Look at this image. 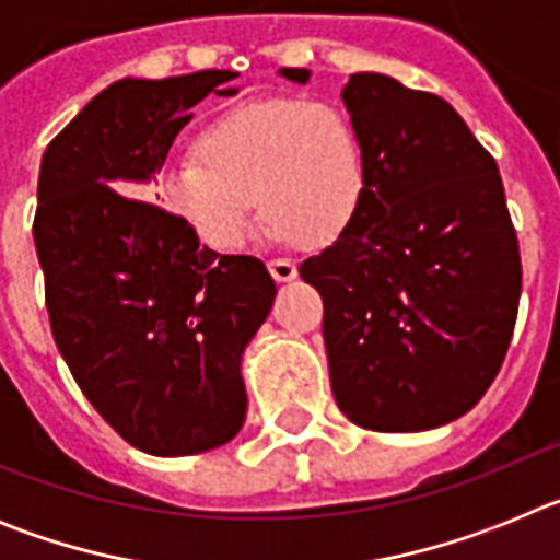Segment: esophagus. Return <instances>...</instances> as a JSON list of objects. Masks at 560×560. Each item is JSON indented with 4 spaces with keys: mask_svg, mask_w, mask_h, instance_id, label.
<instances>
[{
    "mask_svg": "<svg viewBox=\"0 0 560 560\" xmlns=\"http://www.w3.org/2000/svg\"><path fill=\"white\" fill-rule=\"evenodd\" d=\"M269 271L277 283H291L296 277V264L294 260H285V257H277V260H269Z\"/></svg>",
    "mask_w": 560,
    "mask_h": 560,
    "instance_id": "34e87169",
    "label": "esophagus"
}]
</instances>
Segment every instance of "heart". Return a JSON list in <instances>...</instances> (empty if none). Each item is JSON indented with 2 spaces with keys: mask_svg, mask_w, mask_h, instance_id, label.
I'll return each mask as SVG.
<instances>
[{
  "mask_svg": "<svg viewBox=\"0 0 560 560\" xmlns=\"http://www.w3.org/2000/svg\"><path fill=\"white\" fill-rule=\"evenodd\" d=\"M196 153L156 176L162 205L207 246H244L255 207L266 235L328 244L353 224L368 196L359 126L328 101L271 97L241 103L196 133Z\"/></svg>",
  "mask_w": 560,
  "mask_h": 560,
  "instance_id": "b5f03b06",
  "label": "heart"
}]
</instances>
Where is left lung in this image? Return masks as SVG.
I'll use <instances>...</instances> for the list:
<instances>
[{"label":"left lung","mask_w":560,"mask_h":560,"mask_svg":"<svg viewBox=\"0 0 560 560\" xmlns=\"http://www.w3.org/2000/svg\"><path fill=\"white\" fill-rule=\"evenodd\" d=\"M305 83L308 69H280ZM368 151L353 224L300 266L325 303L330 389L355 427L427 432L502 368L522 257L497 160L443 97L359 72L341 89Z\"/></svg>","instance_id":"left-lung-1"}]
</instances>
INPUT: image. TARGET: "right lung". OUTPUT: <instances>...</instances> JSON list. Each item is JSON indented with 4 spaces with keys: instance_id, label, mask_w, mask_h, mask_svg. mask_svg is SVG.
<instances>
[{
    "instance_id": "right-lung-1",
    "label": "right lung",
    "mask_w": 560,
    "mask_h": 560,
    "mask_svg": "<svg viewBox=\"0 0 560 560\" xmlns=\"http://www.w3.org/2000/svg\"><path fill=\"white\" fill-rule=\"evenodd\" d=\"M232 78H122L49 142L38 173L33 237L58 350L108 427L156 457L241 432V355L277 294L257 257L207 249L145 201L190 108L210 92L235 95Z\"/></svg>"
}]
</instances>
